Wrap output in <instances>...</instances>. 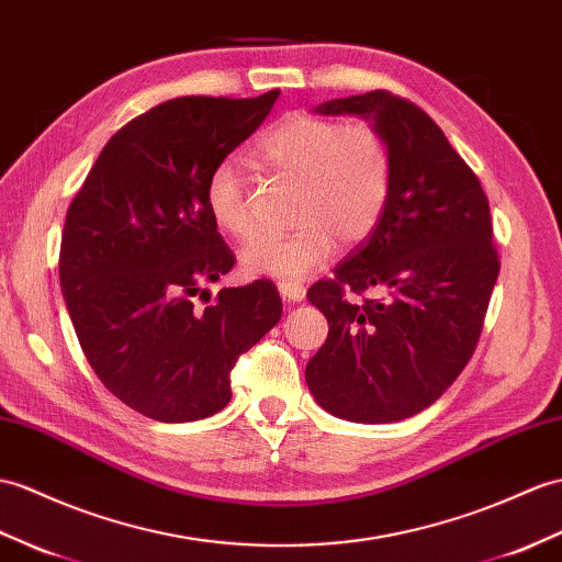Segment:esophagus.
<instances>
[{"label":"esophagus","mask_w":562,"mask_h":562,"mask_svg":"<svg viewBox=\"0 0 562 562\" xmlns=\"http://www.w3.org/2000/svg\"><path fill=\"white\" fill-rule=\"evenodd\" d=\"M278 292L284 302H302V299L306 296V290L299 282H280Z\"/></svg>","instance_id":"obj_1"}]
</instances>
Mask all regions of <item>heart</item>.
<instances>
[{"mask_svg": "<svg viewBox=\"0 0 562 562\" xmlns=\"http://www.w3.org/2000/svg\"><path fill=\"white\" fill-rule=\"evenodd\" d=\"M254 155L270 175L296 181L294 220L284 234L260 232L241 246L249 278L299 280L342 244L367 239L393 191V153L373 124L292 112L256 140ZM205 207L220 232L246 237L254 227L246 179L234 160H220L205 181Z\"/></svg>", "mask_w": 562, "mask_h": 562, "instance_id": "heart-1", "label": "heart"}]
</instances>
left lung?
I'll return each mask as SVG.
<instances>
[{
	"mask_svg": "<svg viewBox=\"0 0 562 562\" xmlns=\"http://www.w3.org/2000/svg\"><path fill=\"white\" fill-rule=\"evenodd\" d=\"M316 112L359 114L381 128L393 191L371 237L306 294L330 328L306 363V385L340 419L402 422L446 393L476 349L501 272L488 199L412 100L371 90ZM347 291L376 296L351 303Z\"/></svg>",
	"mask_w": 562,
	"mask_h": 562,
	"instance_id": "left-lung-1",
	"label": "left lung"
}]
</instances>
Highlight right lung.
<instances>
[{
    "label": "right lung",
    "mask_w": 562,
    "mask_h": 562,
    "mask_svg": "<svg viewBox=\"0 0 562 562\" xmlns=\"http://www.w3.org/2000/svg\"><path fill=\"white\" fill-rule=\"evenodd\" d=\"M278 95L155 104L108 140L69 205L59 284L76 337L100 383L148 419L181 424L225 409L234 363L282 316L268 280L193 306L203 284L234 266L205 207L207 175Z\"/></svg>",
    "instance_id": "obj_1"
}]
</instances>
